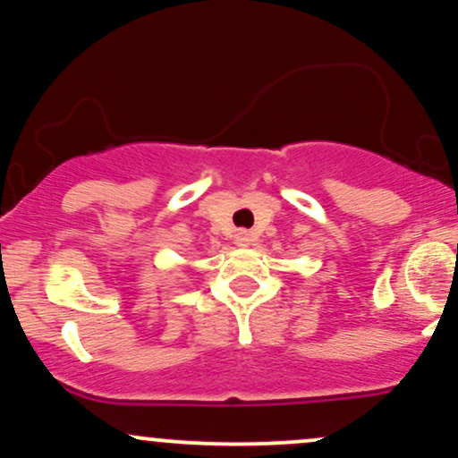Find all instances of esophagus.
Segmentation results:
<instances>
[{
  "label": "esophagus",
  "instance_id": "34e87169",
  "mask_svg": "<svg viewBox=\"0 0 458 458\" xmlns=\"http://www.w3.org/2000/svg\"><path fill=\"white\" fill-rule=\"evenodd\" d=\"M234 243L239 245V247H247L251 243V234L247 233V230H236V234H234Z\"/></svg>",
  "mask_w": 458,
  "mask_h": 458
}]
</instances>
